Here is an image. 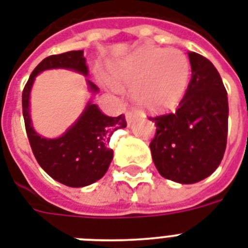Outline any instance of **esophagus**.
Instances as JSON below:
<instances>
[{"label": "esophagus", "instance_id": "obj_1", "mask_svg": "<svg viewBox=\"0 0 248 248\" xmlns=\"http://www.w3.org/2000/svg\"><path fill=\"white\" fill-rule=\"evenodd\" d=\"M135 118H137V114L134 111H126V121L128 124H131Z\"/></svg>", "mask_w": 248, "mask_h": 248}]
</instances>
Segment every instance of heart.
Returning <instances> with one entry per match:
<instances>
[{"label":"heart","mask_w":248,"mask_h":248,"mask_svg":"<svg viewBox=\"0 0 248 248\" xmlns=\"http://www.w3.org/2000/svg\"><path fill=\"white\" fill-rule=\"evenodd\" d=\"M113 79L132 86L131 96L138 107L148 111H164L177 107L187 92L191 65L182 50L144 46L110 66ZM110 90L121 87L107 80Z\"/></svg>","instance_id":"b5f03b06"}]
</instances>
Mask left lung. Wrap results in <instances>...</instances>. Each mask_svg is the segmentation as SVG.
Wrapping results in <instances>:
<instances>
[{"instance_id": "1", "label": "left lung", "mask_w": 248, "mask_h": 248, "mask_svg": "<svg viewBox=\"0 0 248 248\" xmlns=\"http://www.w3.org/2000/svg\"><path fill=\"white\" fill-rule=\"evenodd\" d=\"M191 80L175 113L149 120L156 135L149 148L158 173L191 185L207 178L224 157L228 138V92L213 63L188 53Z\"/></svg>"}]
</instances>
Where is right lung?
<instances>
[{
	"mask_svg": "<svg viewBox=\"0 0 248 248\" xmlns=\"http://www.w3.org/2000/svg\"><path fill=\"white\" fill-rule=\"evenodd\" d=\"M67 69L88 75V66L83 50L46 57L36 66L22 93V108L28 140L39 165L54 181L69 187L92 185L107 173L113 160V151L108 147L111 134L126 127L124 114L108 117L96 104L88 101L79 118L61 137L49 139L39 135L32 126L30 114V97L35 78L45 70ZM88 90L97 93L99 88L86 79Z\"/></svg>",
	"mask_w": 248,
	"mask_h": 248,
	"instance_id": "1",
	"label": "right lung"
}]
</instances>
